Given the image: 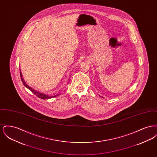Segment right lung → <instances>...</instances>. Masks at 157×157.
Returning <instances> with one entry per match:
<instances>
[{
	"instance_id": "1",
	"label": "right lung",
	"mask_w": 157,
	"mask_h": 157,
	"mask_svg": "<svg viewBox=\"0 0 157 157\" xmlns=\"http://www.w3.org/2000/svg\"><path fill=\"white\" fill-rule=\"evenodd\" d=\"M20 75H21V80H22V81L23 84L25 85V86H26L27 88H28V89L30 90L31 92H32L36 96H37V97L39 98H41V99H49V98H52L55 97H57V96H58V95H56V96H55V97H49V96H48V95H45V94H44L40 93V92H37L36 90L32 89L31 87H30L29 86H28V85L25 83V82L24 81V80H23V79L22 78V73H21V71H20Z\"/></svg>"
}]
</instances>
